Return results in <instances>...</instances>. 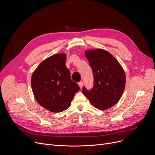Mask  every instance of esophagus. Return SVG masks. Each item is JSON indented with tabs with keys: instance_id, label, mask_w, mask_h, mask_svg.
Masks as SVG:
<instances>
[{
	"instance_id": "esophagus-1",
	"label": "esophagus",
	"mask_w": 155,
	"mask_h": 155,
	"mask_svg": "<svg viewBox=\"0 0 155 155\" xmlns=\"http://www.w3.org/2000/svg\"><path fill=\"white\" fill-rule=\"evenodd\" d=\"M78 85H79V87H80V88H82V87H83V82H81V81L79 82L78 83Z\"/></svg>"
}]
</instances>
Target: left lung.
Segmentation results:
<instances>
[{"instance_id":"8db88e82","label":"left lung","mask_w":155,"mask_h":155,"mask_svg":"<svg viewBox=\"0 0 155 155\" xmlns=\"http://www.w3.org/2000/svg\"><path fill=\"white\" fill-rule=\"evenodd\" d=\"M92 70L94 87L82 92L92 105L100 110L113 107L119 101L125 87V74L119 62L109 51L103 49L85 51Z\"/></svg>"}]
</instances>
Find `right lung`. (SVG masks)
<instances>
[{"label": "right lung", "instance_id": "obj_1", "mask_svg": "<svg viewBox=\"0 0 155 155\" xmlns=\"http://www.w3.org/2000/svg\"><path fill=\"white\" fill-rule=\"evenodd\" d=\"M65 54H54L42 61L33 72L31 85L38 104L50 112L67 109L79 85L70 78Z\"/></svg>", "mask_w": 155, "mask_h": 155}]
</instances>
